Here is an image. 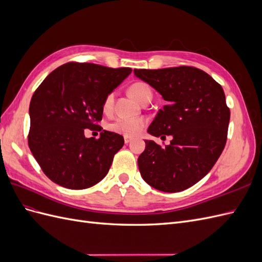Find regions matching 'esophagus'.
Instances as JSON below:
<instances>
[{
    "instance_id": "1",
    "label": "esophagus",
    "mask_w": 262,
    "mask_h": 262,
    "mask_svg": "<svg viewBox=\"0 0 262 262\" xmlns=\"http://www.w3.org/2000/svg\"><path fill=\"white\" fill-rule=\"evenodd\" d=\"M130 142H131V139H130V138H126V137L124 138V143H125V144H129Z\"/></svg>"
}]
</instances>
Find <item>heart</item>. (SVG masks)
<instances>
[{
	"instance_id": "obj_1",
	"label": "heart",
	"mask_w": 262,
	"mask_h": 262,
	"mask_svg": "<svg viewBox=\"0 0 262 262\" xmlns=\"http://www.w3.org/2000/svg\"><path fill=\"white\" fill-rule=\"evenodd\" d=\"M129 93L131 95V97H133L139 102H141L146 96H152V91H150L149 86L142 82H138L131 85V87L129 89ZM114 98H115L114 93L109 94L106 97L104 102V108L106 110L112 108L114 104ZM145 123L146 122L143 118L119 117L116 119V120H114L113 122H110L108 124V129L112 132L121 134V136H124L126 138H132V137L138 136V134L142 131V129L144 128Z\"/></svg>"
}]
</instances>
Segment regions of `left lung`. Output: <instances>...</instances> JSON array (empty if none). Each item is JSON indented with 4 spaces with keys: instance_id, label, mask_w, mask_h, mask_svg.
<instances>
[{
    "instance_id": "8db88e82",
    "label": "left lung",
    "mask_w": 262,
    "mask_h": 262,
    "mask_svg": "<svg viewBox=\"0 0 262 262\" xmlns=\"http://www.w3.org/2000/svg\"><path fill=\"white\" fill-rule=\"evenodd\" d=\"M167 101L147 132L171 136L161 147L152 140L138 158L141 176L160 191L179 192L201 180L219 160L226 143L231 113L222 86L192 67L133 71Z\"/></svg>"
}]
</instances>
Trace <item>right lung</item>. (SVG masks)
Instances as JSON below:
<instances>
[{"label":"right lung","instance_id":"add662e5","mask_svg":"<svg viewBox=\"0 0 262 262\" xmlns=\"http://www.w3.org/2000/svg\"><path fill=\"white\" fill-rule=\"evenodd\" d=\"M130 68L112 69L70 62L55 69L39 85L29 105V148L46 176L68 189L96 185L107 175L124 140L102 130L99 139L85 129L100 131L106 97L130 75Z\"/></svg>","mask_w":262,"mask_h":262}]
</instances>
